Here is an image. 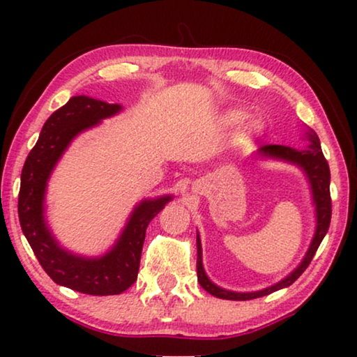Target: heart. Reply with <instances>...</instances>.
Instances as JSON below:
<instances>
[{
	"label": "heart",
	"mask_w": 357,
	"mask_h": 357,
	"mask_svg": "<svg viewBox=\"0 0 357 357\" xmlns=\"http://www.w3.org/2000/svg\"><path fill=\"white\" fill-rule=\"evenodd\" d=\"M246 117H248V114H246L243 109L235 107V109H228V111L223 114L222 122H223V126H227V127H238L246 121ZM250 127H251V130L256 132V134H259V132L263 130V123H261V121H253Z\"/></svg>",
	"instance_id": "heart-1"
}]
</instances>
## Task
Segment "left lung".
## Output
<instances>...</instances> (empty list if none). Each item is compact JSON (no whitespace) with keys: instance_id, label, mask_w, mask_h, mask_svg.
<instances>
[{"instance_id":"left-lung-1","label":"left lung","mask_w":357,"mask_h":357,"mask_svg":"<svg viewBox=\"0 0 357 357\" xmlns=\"http://www.w3.org/2000/svg\"><path fill=\"white\" fill-rule=\"evenodd\" d=\"M305 137L308 140V146L305 150H296L286 145H264V146H259L258 150V153L261 156H266V158H274V160H281V161H287V163L297 165L298 168L305 173L308 183H310L313 204H315L317 227H315V235H313L312 243L308 246V251L305 253V256H303L302 263L298 264L291 274L286 275L282 281H279L278 284H274V286L271 287H266L263 291H256V292L227 291V289L215 286V284L207 278L206 271H204V266H202L201 238H199V234H197V281L208 294H212L213 297L225 298V301H251V298L264 297L268 296V294L279 291V289L289 287L291 284H294L298 278H301L303 271H305L308 268V264H310L313 256H315L318 246H320L321 240L325 238L328 228H330V220H331L330 166H328V161L325 160V156H323L320 140H318V135L315 132L308 130Z\"/></svg>"}]
</instances>
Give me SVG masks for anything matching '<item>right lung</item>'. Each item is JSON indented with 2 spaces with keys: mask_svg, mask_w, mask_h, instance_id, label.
Returning a JSON list of instances; mask_svg holds the SVG:
<instances>
[{
  "mask_svg": "<svg viewBox=\"0 0 357 357\" xmlns=\"http://www.w3.org/2000/svg\"><path fill=\"white\" fill-rule=\"evenodd\" d=\"M121 111V104L88 96L70 98L65 106L47 119L21 173L19 222L36 258L52 281L89 296H117L137 281L146 227L173 199V196H161L142 201L130 213L116 245L98 258L71 253L61 248L52 235L44 215V199L47 181L56 161L76 135Z\"/></svg>",
  "mask_w": 357,
  "mask_h": 357,
  "instance_id": "add662e5",
  "label": "right lung"
}]
</instances>
